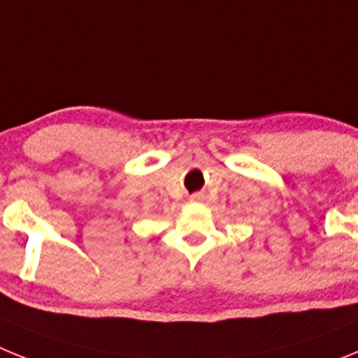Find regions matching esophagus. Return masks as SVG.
<instances>
[{
    "mask_svg": "<svg viewBox=\"0 0 358 358\" xmlns=\"http://www.w3.org/2000/svg\"><path fill=\"white\" fill-rule=\"evenodd\" d=\"M202 199H204V195L202 194H194V195H189V201H202Z\"/></svg>",
    "mask_w": 358,
    "mask_h": 358,
    "instance_id": "1",
    "label": "esophagus"
}]
</instances>
